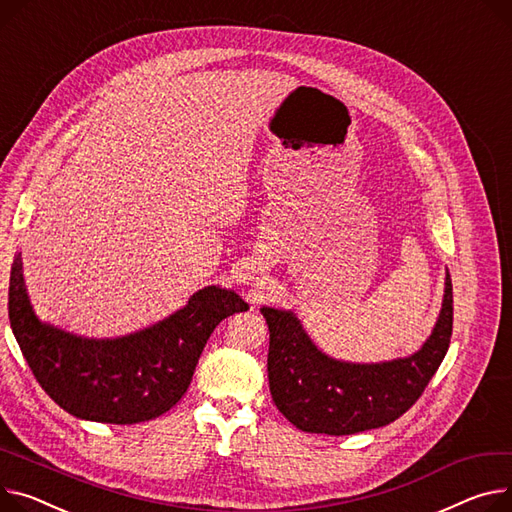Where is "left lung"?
<instances>
[{
	"label": "left lung",
	"mask_w": 512,
	"mask_h": 512,
	"mask_svg": "<svg viewBox=\"0 0 512 512\" xmlns=\"http://www.w3.org/2000/svg\"><path fill=\"white\" fill-rule=\"evenodd\" d=\"M269 329L267 377L278 410L302 432L356 434L403 416L424 393L453 333V284L447 271L436 325L422 348L385 362H348L325 354L292 311L261 306Z\"/></svg>",
	"instance_id": "left-lung-1"
}]
</instances>
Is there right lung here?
Here are the masks:
<instances>
[{"instance_id":"obj_1","label":"right lung","mask_w":512,"mask_h":512,"mask_svg":"<svg viewBox=\"0 0 512 512\" xmlns=\"http://www.w3.org/2000/svg\"><path fill=\"white\" fill-rule=\"evenodd\" d=\"M249 309L234 290L206 286L166 319L121 337H84L34 313L14 257L8 315L16 342L45 393L67 414L138 424L168 412L191 385L216 325Z\"/></svg>"}]
</instances>
